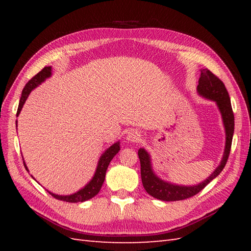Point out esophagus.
Segmentation results:
<instances>
[{
    "label": "esophagus",
    "mask_w": 251,
    "mask_h": 251,
    "mask_svg": "<svg viewBox=\"0 0 251 251\" xmlns=\"http://www.w3.org/2000/svg\"><path fill=\"white\" fill-rule=\"evenodd\" d=\"M126 139L130 142H138L141 139V135L140 132H138L137 130H130L128 134H127Z\"/></svg>",
    "instance_id": "1"
}]
</instances>
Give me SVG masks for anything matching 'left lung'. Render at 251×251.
I'll list each match as a JSON object with an SVG mask.
<instances>
[{
  "mask_svg": "<svg viewBox=\"0 0 251 251\" xmlns=\"http://www.w3.org/2000/svg\"><path fill=\"white\" fill-rule=\"evenodd\" d=\"M197 94L201 96L202 98L215 101L221 113L223 126H225L226 130V147L220 165L202 182L196 185H179L168 182V181H165L157 177L152 168L150 154L143 148H140L138 150V155H139L141 165V180L143 188L146 189L149 194L157 200L165 201H182L196 195L211 180H214L220 175L227 162L228 155H230L234 134V114L230 96H228L225 84L208 69H202V70H201V77L199 85H197Z\"/></svg>",
  "mask_w": 251,
  "mask_h": 251,
  "instance_id": "obj_1",
  "label": "left lung"
}]
</instances>
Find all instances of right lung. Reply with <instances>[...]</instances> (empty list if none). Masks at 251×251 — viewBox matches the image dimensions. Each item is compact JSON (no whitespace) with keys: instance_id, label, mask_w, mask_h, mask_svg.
<instances>
[{"instance_id":"add662e5","label":"right lung","mask_w":251,"mask_h":251,"mask_svg":"<svg viewBox=\"0 0 251 251\" xmlns=\"http://www.w3.org/2000/svg\"><path fill=\"white\" fill-rule=\"evenodd\" d=\"M51 76V67H45L43 70L40 71L39 73L32 77L30 81L25 84V86L23 90V94H21V98L19 100V105H18V110H17V116L19 115L21 109H23V106L25 102L26 98L29 97L30 93L33 90L34 88H36L39 85H41L43 83L46 78H49ZM17 123V122H16ZM121 150V147H120V141H117L115 143H113L110 148L106 149V150L102 153V155L100 156L98 164H97V168H96V172L93 176V178L90 179L89 182L82 188L81 190H78L77 192L70 195H58L52 193V192L47 190V192L51 195L54 196L55 199L57 200H60L63 201H68V202H78V201H88L90 199H93L94 196L97 195L99 193V191L101 189V186L103 184V181L105 178V173H106V169H108V166L110 162L112 161V158H113L119 151ZM25 164V169L28 170V167H26V165L24 161ZM32 177V176H31ZM33 178V177H32ZM34 179V178H33Z\"/></svg>"}]
</instances>
